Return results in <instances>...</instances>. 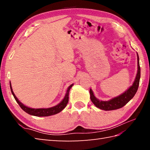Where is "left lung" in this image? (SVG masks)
<instances>
[{"label":"left lung","instance_id":"obj_1","mask_svg":"<svg viewBox=\"0 0 150 150\" xmlns=\"http://www.w3.org/2000/svg\"><path fill=\"white\" fill-rule=\"evenodd\" d=\"M140 78H141V68H140L139 64V57L137 53V73L136 75L135 81L131 86L123 93L108 101L98 100L97 98L95 97L93 91L90 89V94L91 100L97 108L105 111L117 110L122 108L134 97L137 91Z\"/></svg>","mask_w":150,"mask_h":150}]
</instances>
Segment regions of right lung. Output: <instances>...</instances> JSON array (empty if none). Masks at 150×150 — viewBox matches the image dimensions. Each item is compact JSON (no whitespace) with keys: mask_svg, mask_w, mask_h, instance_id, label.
<instances>
[{"mask_svg":"<svg viewBox=\"0 0 150 150\" xmlns=\"http://www.w3.org/2000/svg\"><path fill=\"white\" fill-rule=\"evenodd\" d=\"M9 84H10V89H11V93L13 95L15 100L17 101V103L18 104L20 107L25 111V112L31 115H33L36 117H47V116L53 115H55L57 113L60 112V111H61L64 108L67 106V104H68V100H69V97H68L69 92L70 89H71V88L73 85V84H72L68 88V89H67L66 90L65 96L64 97L62 100L60 102L59 104L56 105V106L48 108H36L35 109V108H29L26 106H25V105L22 104L21 102L19 101L18 98H17V97L15 96L13 91L11 82Z\"/></svg>","mask_w":150,"mask_h":150,"instance_id":"obj_1","label":"right lung"}]
</instances>
